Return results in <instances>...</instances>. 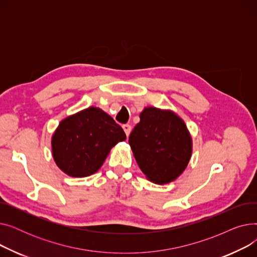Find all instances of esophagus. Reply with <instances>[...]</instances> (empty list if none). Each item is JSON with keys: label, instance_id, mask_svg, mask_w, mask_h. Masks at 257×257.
<instances>
[{"label": "esophagus", "instance_id": "obj_1", "mask_svg": "<svg viewBox=\"0 0 257 257\" xmlns=\"http://www.w3.org/2000/svg\"><path fill=\"white\" fill-rule=\"evenodd\" d=\"M123 129H124V131L126 133V136L129 137V134L131 132V126L129 124H125V125H123Z\"/></svg>", "mask_w": 257, "mask_h": 257}]
</instances>
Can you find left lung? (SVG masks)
I'll return each instance as SVG.
<instances>
[{"instance_id":"left-lung-1","label":"left lung","mask_w":257,"mask_h":257,"mask_svg":"<svg viewBox=\"0 0 257 257\" xmlns=\"http://www.w3.org/2000/svg\"><path fill=\"white\" fill-rule=\"evenodd\" d=\"M129 136L137 163L150 181L166 184L178 178L192 156V138L182 118L170 110L146 107Z\"/></svg>"}]
</instances>
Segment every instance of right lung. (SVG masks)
Segmentation results:
<instances>
[{
    "instance_id": "add662e5",
    "label": "right lung",
    "mask_w": 257,
    "mask_h": 257,
    "mask_svg": "<svg viewBox=\"0 0 257 257\" xmlns=\"http://www.w3.org/2000/svg\"><path fill=\"white\" fill-rule=\"evenodd\" d=\"M126 134L98 107H88L60 121L52 137L53 158L72 177H87L103 165L111 148Z\"/></svg>"
}]
</instances>
